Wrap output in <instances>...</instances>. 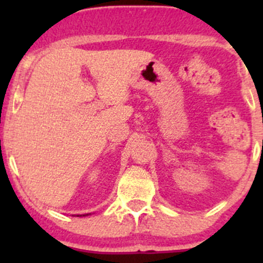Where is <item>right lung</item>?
I'll list each match as a JSON object with an SVG mask.
<instances>
[{
  "label": "right lung",
  "instance_id": "add662e5",
  "mask_svg": "<svg viewBox=\"0 0 263 263\" xmlns=\"http://www.w3.org/2000/svg\"><path fill=\"white\" fill-rule=\"evenodd\" d=\"M86 215H89V214H85V215H76V216H86Z\"/></svg>",
  "mask_w": 263,
  "mask_h": 263
}]
</instances>
